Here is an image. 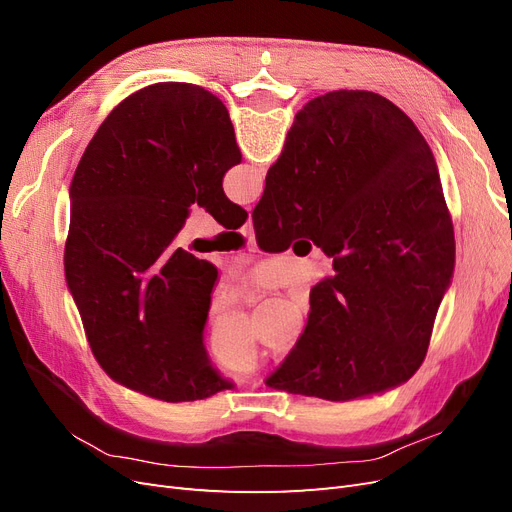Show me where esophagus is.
<instances>
[{
  "label": "esophagus",
  "mask_w": 512,
  "mask_h": 512,
  "mask_svg": "<svg viewBox=\"0 0 512 512\" xmlns=\"http://www.w3.org/2000/svg\"><path fill=\"white\" fill-rule=\"evenodd\" d=\"M241 235L245 237V239H250V241H254V222H252V218L247 220L243 226H241Z\"/></svg>",
  "instance_id": "esophagus-1"
}]
</instances>
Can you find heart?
<instances>
[{
	"label": "heart",
	"mask_w": 512,
	"mask_h": 512,
	"mask_svg": "<svg viewBox=\"0 0 512 512\" xmlns=\"http://www.w3.org/2000/svg\"><path fill=\"white\" fill-rule=\"evenodd\" d=\"M213 363L230 378H247L258 369V350L252 337L228 339L222 344L211 342Z\"/></svg>",
	"instance_id": "1"
}]
</instances>
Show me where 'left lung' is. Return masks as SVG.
<instances>
[{"label": "left lung", "mask_w": 512, "mask_h": 512, "mask_svg": "<svg viewBox=\"0 0 512 512\" xmlns=\"http://www.w3.org/2000/svg\"><path fill=\"white\" fill-rule=\"evenodd\" d=\"M239 162L220 98L156 83L113 108L76 166L66 282L96 361L136 393L179 404L235 386L203 346L218 269L175 237L192 205L224 228L247 220L222 190Z\"/></svg>", "instance_id": "obj_1"}]
</instances>
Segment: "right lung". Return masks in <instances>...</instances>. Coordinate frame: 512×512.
<instances>
[{"mask_svg":"<svg viewBox=\"0 0 512 512\" xmlns=\"http://www.w3.org/2000/svg\"><path fill=\"white\" fill-rule=\"evenodd\" d=\"M262 250L312 239L333 277L267 386L350 401L408 382L423 365L455 269L440 173L412 119L374 91L339 89L294 115L254 213Z\"/></svg>","mask_w":512,"mask_h":512,"instance_id":"1","label":"right lung"}]
</instances>
